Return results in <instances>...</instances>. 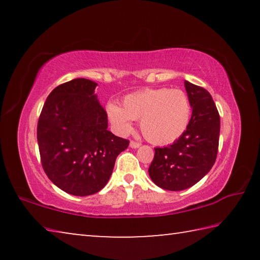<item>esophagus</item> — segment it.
I'll use <instances>...</instances> for the list:
<instances>
[{
  "label": "esophagus",
  "mask_w": 260,
  "mask_h": 260,
  "mask_svg": "<svg viewBox=\"0 0 260 260\" xmlns=\"http://www.w3.org/2000/svg\"><path fill=\"white\" fill-rule=\"evenodd\" d=\"M140 146L141 144L139 142H135V141H131V143H129V147L132 149H138Z\"/></svg>",
  "instance_id": "1"
}]
</instances>
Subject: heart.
I'll return each mask as SVG.
<instances>
[{
  "label": "heart",
  "mask_w": 260,
  "mask_h": 260,
  "mask_svg": "<svg viewBox=\"0 0 260 260\" xmlns=\"http://www.w3.org/2000/svg\"><path fill=\"white\" fill-rule=\"evenodd\" d=\"M107 114L119 134L131 133L133 120H140L144 138L157 146H165L181 138L188 128L191 105L181 89L144 88L126 95L121 107L108 103Z\"/></svg>",
  "instance_id": "1"
}]
</instances>
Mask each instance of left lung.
Masks as SVG:
<instances>
[{"instance_id":"8db88e82","label":"left lung","mask_w":260,"mask_h":260,"mask_svg":"<svg viewBox=\"0 0 260 260\" xmlns=\"http://www.w3.org/2000/svg\"><path fill=\"white\" fill-rule=\"evenodd\" d=\"M192 112L181 138L155 149L149 167L153 183L165 190L190 188L212 169L218 153L220 117L212 96L204 88L184 81Z\"/></svg>"}]
</instances>
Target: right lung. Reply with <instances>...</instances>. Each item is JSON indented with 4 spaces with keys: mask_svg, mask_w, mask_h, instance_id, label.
Wrapping results in <instances>:
<instances>
[{
    "mask_svg": "<svg viewBox=\"0 0 260 260\" xmlns=\"http://www.w3.org/2000/svg\"><path fill=\"white\" fill-rule=\"evenodd\" d=\"M88 79H73L48 96L38 122L42 167L50 181L74 196L99 192L129 141L108 131V114Z\"/></svg>",
    "mask_w": 260,
    "mask_h": 260,
    "instance_id": "obj_1",
    "label": "right lung"
}]
</instances>
